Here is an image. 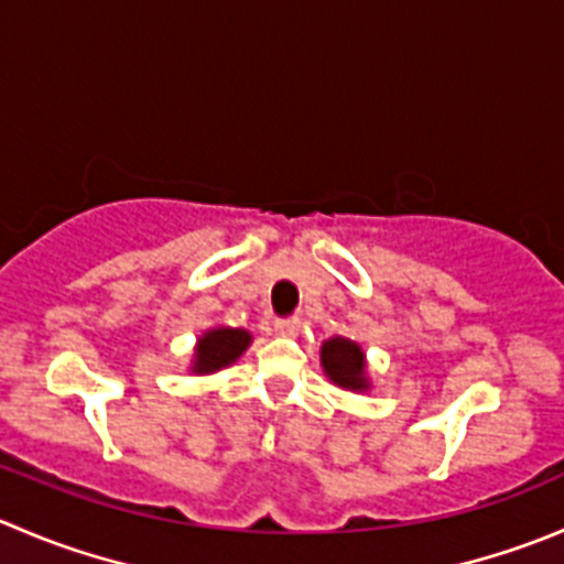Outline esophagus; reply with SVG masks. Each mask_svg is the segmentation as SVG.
Wrapping results in <instances>:
<instances>
[{
  "instance_id": "34e87169",
  "label": "esophagus",
  "mask_w": 564,
  "mask_h": 564,
  "mask_svg": "<svg viewBox=\"0 0 564 564\" xmlns=\"http://www.w3.org/2000/svg\"><path fill=\"white\" fill-rule=\"evenodd\" d=\"M300 325H303V322H300L297 316H281V319H275V333L278 336H297Z\"/></svg>"
}]
</instances>
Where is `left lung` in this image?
<instances>
[{"label": "left lung", "mask_w": 564, "mask_h": 564, "mask_svg": "<svg viewBox=\"0 0 564 564\" xmlns=\"http://www.w3.org/2000/svg\"><path fill=\"white\" fill-rule=\"evenodd\" d=\"M322 366L327 377L341 388H366L364 352L355 341L347 338H330L322 344Z\"/></svg>", "instance_id": "1"}]
</instances>
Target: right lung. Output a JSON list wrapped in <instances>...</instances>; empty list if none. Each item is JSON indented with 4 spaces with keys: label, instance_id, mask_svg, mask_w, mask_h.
Segmentation results:
<instances>
[{
    "label": "right lung",
    "instance_id": "right-lung-1",
    "mask_svg": "<svg viewBox=\"0 0 564 564\" xmlns=\"http://www.w3.org/2000/svg\"><path fill=\"white\" fill-rule=\"evenodd\" d=\"M250 333L248 330H234V327H217L209 330L198 341V360H195V371L198 375H209V371L223 369V366L234 364L239 355L248 349Z\"/></svg>",
    "mask_w": 564,
    "mask_h": 564
}]
</instances>
